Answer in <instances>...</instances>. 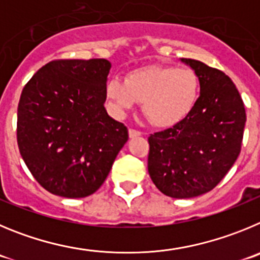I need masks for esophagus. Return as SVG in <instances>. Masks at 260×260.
<instances>
[{
	"label": "esophagus",
	"mask_w": 260,
	"mask_h": 260,
	"mask_svg": "<svg viewBox=\"0 0 260 260\" xmlns=\"http://www.w3.org/2000/svg\"><path fill=\"white\" fill-rule=\"evenodd\" d=\"M129 137L131 139H135V137H139V136H141V132H139V131L136 129H129Z\"/></svg>",
	"instance_id": "obj_1"
}]
</instances>
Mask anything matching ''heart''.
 <instances>
[{"label":"heart","mask_w":260,"mask_h":260,"mask_svg":"<svg viewBox=\"0 0 260 260\" xmlns=\"http://www.w3.org/2000/svg\"><path fill=\"white\" fill-rule=\"evenodd\" d=\"M106 95L119 115L142 102L145 115L154 125L170 128L185 120L194 110L200 79L188 67L147 66L132 71L125 80H109Z\"/></svg>","instance_id":"1"}]
</instances>
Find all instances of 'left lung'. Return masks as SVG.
<instances>
[{
	"instance_id": "left-lung-1",
	"label": "left lung",
	"mask_w": 260,
	"mask_h": 260,
	"mask_svg": "<svg viewBox=\"0 0 260 260\" xmlns=\"http://www.w3.org/2000/svg\"><path fill=\"white\" fill-rule=\"evenodd\" d=\"M200 79V97L190 115L149 137L147 170L156 188L171 198H193L212 190L241 151L246 113L237 88L224 72L181 58Z\"/></svg>"
}]
</instances>
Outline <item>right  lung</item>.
I'll list each match as a JSON object with an SVG mask.
<instances>
[{"instance_id": "right-lung-1", "label": "right lung", "mask_w": 260, "mask_h": 260, "mask_svg": "<svg viewBox=\"0 0 260 260\" xmlns=\"http://www.w3.org/2000/svg\"><path fill=\"white\" fill-rule=\"evenodd\" d=\"M111 63L53 60L23 88L18 105V146L40 185L66 198L100 189L128 129L105 109Z\"/></svg>"}]
</instances>
